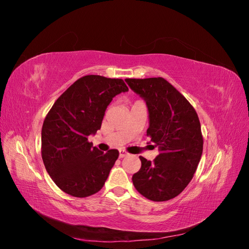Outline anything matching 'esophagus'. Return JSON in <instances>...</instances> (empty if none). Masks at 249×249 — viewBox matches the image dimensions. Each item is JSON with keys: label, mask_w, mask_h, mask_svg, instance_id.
<instances>
[{"label": "esophagus", "mask_w": 249, "mask_h": 249, "mask_svg": "<svg viewBox=\"0 0 249 249\" xmlns=\"http://www.w3.org/2000/svg\"><path fill=\"white\" fill-rule=\"evenodd\" d=\"M126 156H129V154H127L125 150H124V149H120L119 150V158H124Z\"/></svg>", "instance_id": "1"}]
</instances>
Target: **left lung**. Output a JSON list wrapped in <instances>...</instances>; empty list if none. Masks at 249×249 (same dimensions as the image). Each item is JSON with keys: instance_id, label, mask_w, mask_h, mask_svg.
Instances as JSON below:
<instances>
[{"instance_id": "1", "label": "left lung", "mask_w": 249, "mask_h": 249, "mask_svg": "<svg viewBox=\"0 0 249 249\" xmlns=\"http://www.w3.org/2000/svg\"><path fill=\"white\" fill-rule=\"evenodd\" d=\"M125 82L144 100L149 119L148 143L160 150L153 162L139 157L141 168L133 176V184L150 200H169L190 183L200 161L203 139L197 113L163 78Z\"/></svg>"}]
</instances>
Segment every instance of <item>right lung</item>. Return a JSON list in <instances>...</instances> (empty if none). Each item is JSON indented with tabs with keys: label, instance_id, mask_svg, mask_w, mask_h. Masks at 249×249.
Masks as SVG:
<instances>
[{
	"label": "right lung",
	"instance_id": "add662e5",
	"mask_svg": "<svg viewBox=\"0 0 249 249\" xmlns=\"http://www.w3.org/2000/svg\"><path fill=\"white\" fill-rule=\"evenodd\" d=\"M127 90L122 79L90 74L74 82L53 105L41 130V156L50 177L65 193L87 197L103 188L119 153L104 154L88 137L101 129L113 97Z\"/></svg>",
	"mask_w": 249,
	"mask_h": 249
}]
</instances>
